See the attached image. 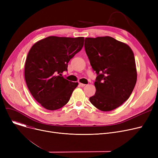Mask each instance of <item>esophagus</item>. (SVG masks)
I'll use <instances>...</instances> for the list:
<instances>
[{"label": "esophagus", "instance_id": "34e87169", "mask_svg": "<svg viewBox=\"0 0 158 158\" xmlns=\"http://www.w3.org/2000/svg\"><path fill=\"white\" fill-rule=\"evenodd\" d=\"M79 86H81V87H84V86H85V84H82V83H79Z\"/></svg>", "mask_w": 158, "mask_h": 158}]
</instances>
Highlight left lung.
Wrapping results in <instances>:
<instances>
[{"label": "left lung", "instance_id": "8db88e82", "mask_svg": "<svg viewBox=\"0 0 158 158\" xmlns=\"http://www.w3.org/2000/svg\"><path fill=\"white\" fill-rule=\"evenodd\" d=\"M85 51L97 74L96 92L89 98L95 107L110 111L129 98L137 80L134 53L127 44L110 36L86 38Z\"/></svg>", "mask_w": 158, "mask_h": 158}]
</instances>
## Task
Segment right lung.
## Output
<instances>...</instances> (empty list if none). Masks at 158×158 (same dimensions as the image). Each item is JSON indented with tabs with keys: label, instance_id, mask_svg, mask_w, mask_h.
I'll list each match as a JSON object with an SVG mask.
<instances>
[{
	"label": "right lung",
	"instance_id": "obj_1",
	"mask_svg": "<svg viewBox=\"0 0 158 158\" xmlns=\"http://www.w3.org/2000/svg\"><path fill=\"white\" fill-rule=\"evenodd\" d=\"M84 45V37L48 36L32 45L25 64V79L35 100L48 110L61 108L69 101L78 82L61 73Z\"/></svg>",
	"mask_w": 158,
	"mask_h": 158
}]
</instances>
